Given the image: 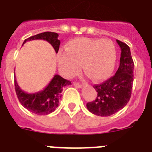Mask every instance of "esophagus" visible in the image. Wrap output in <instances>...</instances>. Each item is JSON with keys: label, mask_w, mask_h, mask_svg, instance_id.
Here are the masks:
<instances>
[{"label": "esophagus", "mask_w": 152, "mask_h": 152, "mask_svg": "<svg viewBox=\"0 0 152 152\" xmlns=\"http://www.w3.org/2000/svg\"><path fill=\"white\" fill-rule=\"evenodd\" d=\"M73 85H74V86H76V88H83V85H82L81 83H77V82H74V83H73Z\"/></svg>", "instance_id": "esophagus-1"}]
</instances>
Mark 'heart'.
<instances>
[{
    "instance_id": "heart-1",
    "label": "heart",
    "mask_w": 152,
    "mask_h": 152,
    "mask_svg": "<svg viewBox=\"0 0 152 152\" xmlns=\"http://www.w3.org/2000/svg\"><path fill=\"white\" fill-rule=\"evenodd\" d=\"M116 48L110 39L76 38L69 41L64 50L57 54L61 73L71 78L78 73L81 64L93 81L106 80L113 72L116 63Z\"/></svg>"
}]
</instances>
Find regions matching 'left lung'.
I'll return each mask as SVG.
<instances>
[{
    "instance_id": "obj_1",
    "label": "left lung",
    "mask_w": 152,
    "mask_h": 152,
    "mask_svg": "<svg viewBox=\"0 0 152 152\" xmlns=\"http://www.w3.org/2000/svg\"><path fill=\"white\" fill-rule=\"evenodd\" d=\"M116 41L121 51L118 71L108 80L94 86L97 97L87 103V108L91 113L101 117L110 116L124 108L132 93L134 63L130 48L122 42Z\"/></svg>"
}]
</instances>
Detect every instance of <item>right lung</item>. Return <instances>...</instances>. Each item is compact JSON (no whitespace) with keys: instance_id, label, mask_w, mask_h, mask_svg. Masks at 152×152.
Here are the masks:
<instances>
[{"instance_id":"add662e5","label":"right lung","mask_w":152,"mask_h":152,"mask_svg":"<svg viewBox=\"0 0 152 152\" xmlns=\"http://www.w3.org/2000/svg\"><path fill=\"white\" fill-rule=\"evenodd\" d=\"M58 34L55 32H43L25 39L23 43L31 40L42 39L50 43L55 52H58L61 42L58 39ZM71 82L62 78L59 75H54L53 78L43 90L35 93H27L20 88L15 76V88L18 99L23 107L32 113L39 115H47L57 109L61 98V91Z\"/></svg>"}]
</instances>
